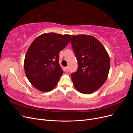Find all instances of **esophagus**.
Returning <instances> with one entry per match:
<instances>
[{
  "instance_id": "obj_1",
  "label": "esophagus",
  "mask_w": 133,
  "mask_h": 133,
  "mask_svg": "<svg viewBox=\"0 0 133 133\" xmlns=\"http://www.w3.org/2000/svg\"><path fill=\"white\" fill-rule=\"evenodd\" d=\"M65 71H66V72H68V71H69V67L68 66H66V67H65Z\"/></svg>"
}]
</instances>
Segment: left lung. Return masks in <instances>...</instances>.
I'll list each match as a JSON object with an SVG mask.
<instances>
[{"instance_id":"left-lung-1","label":"left lung","mask_w":133,"mask_h":133,"mask_svg":"<svg viewBox=\"0 0 133 133\" xmlns=\"http://www.w3.org/2000/svg\"><path fill=\"white\" fill-rule=\"evenodd\" d=\"M71 46L78 60V69L71 77L75 89L83 94H91L105 83L110 61L105 48L91 35H73Z\"/></svg>"}]
</instances>
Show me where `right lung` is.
<instances>
[{"label": "right lung", "instance_id": "add662e5", "mask_svg": "<svg viewBox=\"0 0 133 133\" xmlns=\"http://www.w3.org/2000/svg\"><path fill=\"white\" fill-rule=\"evenodd\" d=\"M71 37L55 33L43 34L28 48L24 68L28 79L37 89L49 91L57 86L64 72L59 63V52L70 42Z\"/></svg>", "mask_w": 133, "mask_h": 133}]
</instances>
